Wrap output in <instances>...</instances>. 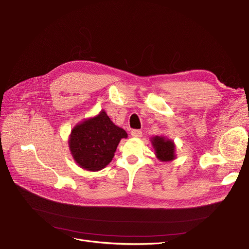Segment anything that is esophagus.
I'll use <instances>...</instances> for the list:
<instances>
[{
	"label": "esophagus",
	"mask_w": 249,
	"mask_h": 249,
	"mask_svg": "<svg viewBox=\"0 0 249 249\" xmlns=\"http://www.w3.org/2000/svg\"><path fill=\"white\" fill-rule=\"evenodd\" d=\"M131 135L133 137H141L142 136V131L141 130H137V129H134L131 131Z\"/></svg>",
	"instance_id": "1"
}]
</instances>
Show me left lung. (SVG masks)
<instances>
[{
	"label": "left lung",
	"instance_id": "8db88e82",
	"mask_svg": "<svg viewBox=\"0 0 249 249\" xmlns=\"http://www.w3.org/2000/svg\"><path fill=\"white\" fill-rule=\"evenodd\" d=\"M152 144L160 160L168 161L175 160V144L173 141L155 136L152 138Z\"/></svg>",
	"mask_w": 249,
	"mask_h": 249
}]
</instances>
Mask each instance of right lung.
<instances>
[{"label": "right lung", "instance_id": "right-lung-1", "mask_svg": "<svg viewBox=\"0 0 249 249\" xmlns=\"http://www.w3.org/2000/svg\"><path fill=\"white\" fill-rule=\"evenodd\" d=\"M126 137L125 130L116 126L102 111L72 129L70 148L78 165L98 172L111 162L121 138Z\"/></svg>", "mask_w": 249, "mask_h": 249}]
</instances>
